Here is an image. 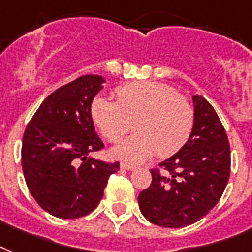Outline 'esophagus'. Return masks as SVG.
Here are the masks:
<instances>
[{"mask_svg": "<svg viewBox=\"0 0 252 252\" xmlns=\"http://www.w3.org/2000/svg\"><path fill=\"white\" fill-rule=\"evenodd\" d=\"M121 168L127 169V171H132V169H135L136 167L132 164H128V163H121Z\"/></svg>", "mask_w": 252, "mask_h": 252, "instance_id": "34e87169", "label": "esophagus"}]
</instances>
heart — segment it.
<instances>
[{"instance_id": "1", "label": "heart", "mask_w": 252, "mask_h": 252, "mask_svg": "<svg viewBox=\"0 0 252 252\" xmlns=\"http://www.w3.org/2000/svg\"><path fill=\"white\" fill-rule=\"evenodd\" d=\"M114 99L97 95L91 104V117L110 142L120 140L132 127L135 134L112 150L113 157L130 163L177 153L192 134L194 110L188 99L169 85L138 81L121 85Z\"/></svg>"}]
</instances>
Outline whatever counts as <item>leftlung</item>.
Masks as SVG:
<instances>
[{"instance_id": "1", "label": "left lung", "mask_w": 252, "mask_h": 252, "mask_svg": "<svg viewBox=\"0 0 252 252\" xmlns=\"http://www.w3.org/2000/svg\"><path fill=\"white\" fill-rule=\"evenodd\" d=\"M194 126L188 142L151 169L153 181L139 193L146 220L161 227H185L204 218L221 198L230 176L227 135L213 106L193 95Z\"/></svg>"}]
</instances>
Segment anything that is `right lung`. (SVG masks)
I'll return each mask as SVG.
<instances>
[{
	"label": "right lung",
	"instance_id": "add662e5",
	"mask_svg": "<svg viewBox=\"0 0 252 252\" xmlns=\"http://www.w3.org/2000/svg\"><path fill=\"white\" fill-rule=\"evenodd\" d=\"M98 75L81 76L48 95L22 139L27 188L43 209L63 220L87 216L97 208L120 163L91 157L104 143L91 117V104L104 88Z\"/></svg>",
	"mask_w": 252,
	"mask_h": 252
}]
</instances>
